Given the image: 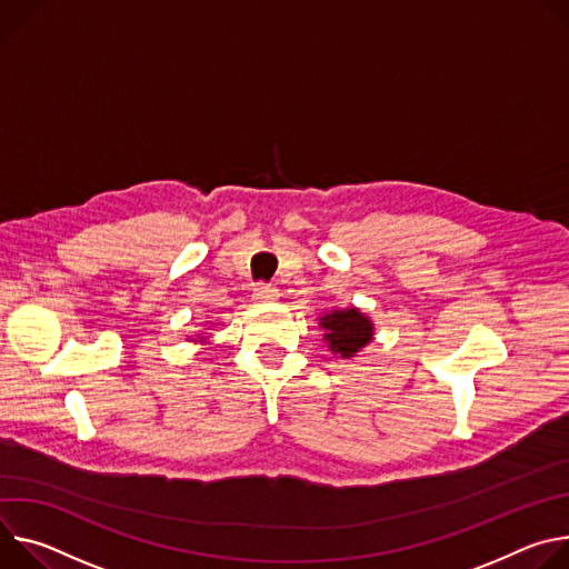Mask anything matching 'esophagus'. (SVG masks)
<instances>
[{
  "mask_svg": "<svg viewBox=\"0 0 569 569\" xmlns=\"http://www.w3.org/2000/svg\"><path fill=\"white\" fill-rule=\"evenodd\" d=\"M252 298H256V300H262V302H267V300H276V298H278V289H276L273 284L260 282L256 289H252Z\"/></svg>",
  "mask_w": 569,
  "mask_h": 569,
  "instance_id": "1",
  "label": "esophagus"
}]
</instances>
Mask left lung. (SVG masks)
<instances>
[{"label": "left lung", "instance_id": "left-lung-1", "mask_svg": "<svg viewBox=\"0 0 569 569\" xmlns=\"http://www.w3.org/2000/svg\"><path fill=\"white\" fill-rule=\"evenodd\" d=\"M321 328L328 332L326 341L330 343V350L341 357H352L372 339V323L355 307L326 313Z\"/></svg>", "mask_w": 569, "mask_h": 569}]
</instances>
